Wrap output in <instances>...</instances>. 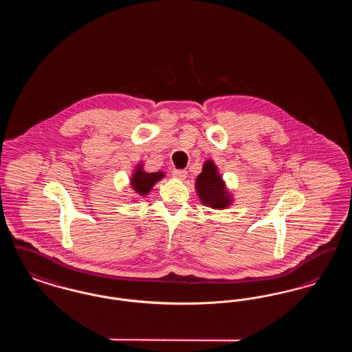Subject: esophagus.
I'll list each match as a JSON object with an SVG mask.
<instances>
[{
    "mask_svg": "<svg viewBox=\"0 0 352 352\" xmlns=\"http://www.w3.org/2000/svg\"><path fill=\"white\" fill-rule=\"evenodd\" d=\"M173 177L179 179V181H184V179H186V177H187V171L186 170H174L173 171Z\"/></svg>",
    "mask_w": 352,
    "mask_h": 352,
    "instance_id": "esophagus-1",
    "label": "esophagus"
}]
</instances>
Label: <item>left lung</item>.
<instances>
[{
	"instance_id": "1",
	"label": "left lung",
	"mask_w": 352,
	"mask_h": 352,
	"mask_svg": "<svg viewBox=\"0 0 352 352\" xmlns=\"http://www.w3.org/2000/svg\"><path fill=\"white\" fill-rule=\"evenodd\" d=\"M195 190L201 204L212 210H226L234 201L212 160H207L203 164L201 173L195 179Z\"/></svg>"
}]
</instances>
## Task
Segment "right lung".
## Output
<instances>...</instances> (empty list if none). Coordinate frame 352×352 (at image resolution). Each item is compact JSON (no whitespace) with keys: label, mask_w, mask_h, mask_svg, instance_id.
<instances>
[{"label":"right lung","mask_w":352,"mask_h":352,"mask_svg":"<svg viewBox=\"0 0 352 352\" xmlns=\"http://www.w3.org/2000/svg\"><path fill=\"white\" fill-rule=\"evenodd\" d=\"M165 177L164 171H155V173H148L144 170V164L140 162L135 165L133 174L131 177V187L133 188L134 192L141 197H146L153 188V186L160 182Z\"/></svg>","instance_id":"1"}]
</instances>
